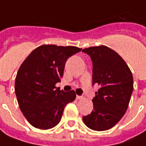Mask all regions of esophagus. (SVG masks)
Listing matches in <instances>:
<instances>
[{"label": "esophagus", "mask_w": 146, "mask_h": 146, "mask_svg": "<svg viewBox=\"0 0 146 146\" xmlns=\"http://www.w3.org/2000/svg\"><path fill=\"white\" fill-rule=\"evenodd\" d=\"M76 98L78 99V100H81V99H82L83 98H82V96H77V97H76Z\"/></svg>", "instance_id": "obj_1"}]
</instances>
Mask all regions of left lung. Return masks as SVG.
I'll return each instance as SVG.
<instances>
[{
    "label": "left lung",
    "mask_w": 146,
    "mask_h": 146,
    "mask_svg": "<svg viewBox=\"0 0 146 146\" xmlns=\"http://www.w3.org/2000/svg\"><path fill=\"white\" fill-rule=\"evenodd\" d=\"M82 52L92 61V84L100 87L92 99V111L82 120L93 131H107L122 118L128 108L133 92L132 73L123 58L105 45L86 48Z\"/></svg>",
    "instance_id": "8db88e82"
}]
</instances>
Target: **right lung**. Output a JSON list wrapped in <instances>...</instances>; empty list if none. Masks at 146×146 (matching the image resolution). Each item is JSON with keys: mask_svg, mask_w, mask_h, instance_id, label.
<instances>
[{"mask_svg": "<svg viewBox=\"0 0 146 146\" xmlns=\"http://www.w3.org/2000/svg\"><path fill=\"white\" fill-rule=\"evenodd\" d=\"M82 48L44 44L34 49L21 65L15 92L26 120L35 128L48 130L59 123L65 106L76 98L73 90L64 92L60 82L67 59Z\"/></svg>", "mask_w": 146, "mask_h": 146, "instance_id": "1", "label": "right lung"}]
</instances>
